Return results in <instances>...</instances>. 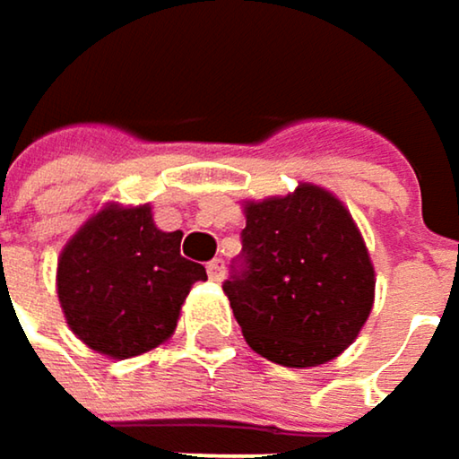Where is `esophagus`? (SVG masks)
<instances>
[{
    "label": "esophagus",
    "instance_id": "obj_1",
    "mask_svg": "<svg viewBox=\"0 0 459 459\" xmlns=\"http://www.w3.org/2000/svg\"><path fill=\"white\" fill-rule=\"evenodd\" d=\"M207 273H210V279H212V281H221V279L226 276V263H223L221 257L210 260V263H207Z\"/></svg>",
    "mask_w": 459,
    "mask_h": 459
}]
</instances>
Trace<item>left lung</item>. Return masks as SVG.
<instances>
[{"label": "left lung", "mask_w": 459, "mask_h": 459, "mask_svg": "<svg viewBox=\"0 0 459 459\" xmlns=\"http://www.w3.org/2000/svg\"><path fill=\"white\" fill-rule=\"evenodd\" d=\"M244 212L241 255L223 290L249 348L284 367L334 359L375 300V268L351 212L308 183Z\"/></svg>", "instance_id": "left-lung-1"}]
</instances>
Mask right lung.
<instances>
[{
    "label": "right lung",
    "instance_id": "right-lung-1",
    "mask_svg": "<svg viewBox=\"0 0 459 459\" xmlns=\"http://www.w3.org/2000/svg\"><path fill=\"white\" fill-rule=\"evenodd\" d=\"M180 230L153 226L151 207L100 210L57 260V298L68 326L92 351L130 359L164 342L202 263L180 257Z\"/></svg>",
    "mask_w": 459,
    "mask_h": 459
}]
</instances>
